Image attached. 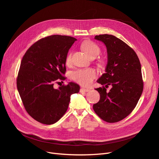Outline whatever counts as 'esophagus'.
I'll use <instances>...</instances> for the list:
<instances>
[{
    "label": "esophagus",
    "mask_w": 159,
    "mask_h": 159,
    "mask_svg": "<svg viewBox=\"0 0 159 159\" xmlns=\"http://www.w3.org/2000/svg\"><path fill=\"white\" fill-rule=\"evenodd\" d=\"M90 89H88V88H81L80 89V92L82 93V92H88V91H89Z\"/></svg>",
    "instance_id": "esophagus-1"
}]
</instances>
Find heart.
<instances>
[{
  "label": "heart",
  "mask_w": 159,
  "mask_h": 159,
  "mask_svg": "<svg viewBox=\"0 0 159 159\" xmlns=\"http://www.w3.org/2000/svg\"><path fill=\"white\" fill-rule=\"evenodd\" d=\"M81 47L84 52L91 58L95 57L101 52L100 47L91 40L84 42L82 44ZM71 53H70L66 57V62L67 64H68L71 62ZM97 72L93 69H80L72 73V79L82 86H89L92 84L93 80L97 77Z\"/></svg>",
  "instance_id": "b5f03b06"
}]
</instances>
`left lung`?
Instances as JSON below:
<instances>
[{"instance_id": "1", "label": "left lung", "mask_w": 159, "mask_h": 159, "mask_svg": "<svg viewBox=\"0 0 159 159\" xmlns=\"http://www.w3.org/2000/svg\"><path fill=\"white\" fill-rule=\"evenodd\" d=\"M95 39L106 45L107 64L106 73L97 80L103 86L96 89L100 100L93 108L103 120L117 122L134 110L143 93L141 65L134 50L119 38L104 34L96 35ZM104 85L112 86L108 93Z\"/></svg>"}]
</instances>
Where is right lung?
<instances>
[{
    "label": "right lung",
    "mask_w": 159,
    "mask_h": 159,
    "mask_svg": "<svg viewBox=\"0 0 159 159\" xmlns=\"http://www.w3.org/2000/svg\"><path fill=\"white\" fill-rule=\"evenodd\" d=\"M76 40L70 36H48L31 46L22 57L16 86L25 110L42 124L57 122L68 110L71 95L80 90L74 82L58 89L53 86L66 79V57Z\"/></svg>",
    "instance_id": "obj_1"
}]
</instances>
